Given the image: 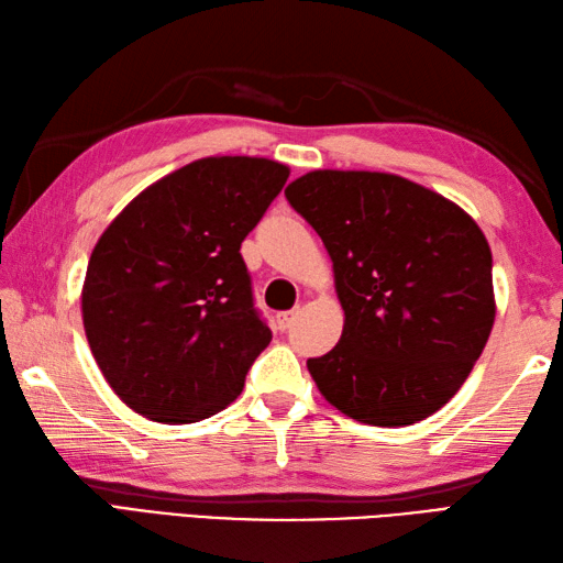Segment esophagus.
Segmentation results:
<instances>
[{
  "mask_svg": "<svg viewBox=\"0 0 563 563\" xmlns=\"http://www.w3.org/2000/svg\"><path fill=\"white\" fill-rule=\"evenodd\" d=\"M295 319H297V312L292 309V312H280L278 319H275V321H278V329H280V331H288V329L292 327Z\"/></svg>",
  "mask_w": 563,
  "mask_h": 563,
  "instance_id": "esophagus-1",
  "label": "esophagus"
}]
</instances>
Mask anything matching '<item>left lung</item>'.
I'll return each instance as SVG.
<instances>
[{
	"instance_id": "1",
	"label": "left lung",
	"mask_w": 563,
	"mask_h": 563,
	"mask_svg": "<svg viewBox=\"0 0 563 563\" xmlns=\"http://www.w3.org/2000/svg\"><path fill=\"white\" fill-rule=\"evenodd\" d=\"M333 261L341 341L319 391L369 426H411L470 377L494 327L492 249L454 202L394 174L312 172L285 188Z\"/></svg>"
}]
</instances>
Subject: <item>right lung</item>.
<instances>
[{"mask_svg":"<svg viewBox=\"0 0 563 563\" xmlns=\"http://www.w3.org/2000/svg\"><path fill=\"white\" fill-rule=\"evenodd\" d=\"M288 176L271 159H198L142 190L93 246L84 331L140 416L196 423L239 397L271 343L239 249Z\"/></svg>","mask_w":563,"mask_h":563,"instance_id":"1","label":"right lung"}]
</instances>
